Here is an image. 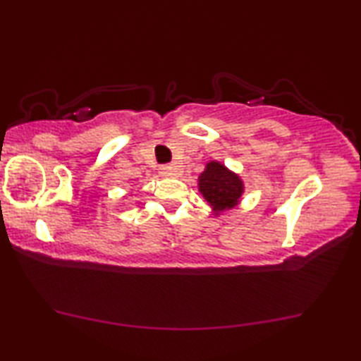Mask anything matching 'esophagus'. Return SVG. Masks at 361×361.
<instances>
[{
  "mask_svg": "<svg viewBox=\"0 0 361 361\" xmlns=\"http://www.w3.org/2000/svg\"><path fill=\"white\" fill-rule=\"evenodd\" d=\"M159 173L162 176H167V178H172V176L180 175V167L175 166V164H169V166H162L159 169Z\"/></svg>",
  "mask_w": 361,
  "mask_h": 361,
  "instance_id": "1",
  "label": "esophagus"
}]
</instances>
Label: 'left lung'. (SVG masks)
<instances>
[{
	"label": "left lung",
	"mask_w": 361,
	"mask_h": 361,
	"mask_svg": "<svg viewBox=\"0 0 361 361\" xmlns=\"http://www.w3.org/2000/svg\"><path fill=\"white\" fill-rule=\"evenodd\" d=\"M199 191L212 205L215 213L226 212L239 204L243 194V183L239 175L232 173L223 164L212 161L199 175Z\"/></svg>",
	"instance_id": "1"
}]
</instances>
